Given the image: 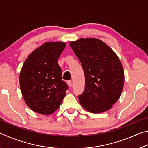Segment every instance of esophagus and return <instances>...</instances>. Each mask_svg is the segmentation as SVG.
I'll return each instance as SVG.
<instances>
[{
    "label": "esophagus",
    "instance_id": "1",
    "mask_svg": "<svg viewBox=\"0 0 148 148\" xmlns=\"http://www.w3.org/2000/svg\"><path fill=\"white\" fill-rule=\"evenodd\" d=\"M67 84H68L69 86L71 87L72 86V81H71V80H69V81H68V82H67Z\"/></svg>",
    "mask_w": 148,
    "mask_h": 148
}]
</instances>
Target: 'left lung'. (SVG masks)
I'll return each instance as SVG.
<instances>
[{"label": "left lung", "instance_id": "left-lung-1", "mask_svg": "<svg viewBox=\"0 0 148 148\" xmlns=\"http://www.w3.org/2000/svg\"><path fill=\"white\" fill-rule=\"evenodd\" d=\"M81 62L85 89L80 104L89 112L102 113L118 101L124 85V71L116 53L97 38H80L70 43Z\"/></svg>", "mask_w": 148, "mask_h": 148}]
</instances>
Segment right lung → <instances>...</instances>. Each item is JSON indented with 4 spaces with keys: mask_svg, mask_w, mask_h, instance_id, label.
I'll return each instance as SVG.
<instances>
[{
    "mask_svg": "<svg viewBox=\"0 0 148 148\" xmlns=\"http://www.w3.org/2000/svg\"><path fill=\"white\" fill-rule=\"evenodd\" d=\"M65 47L64 42H46L25 61L19 75L20 89L32 111L49 115L62 103L68 86L61 79L58 59Z\"/></svg>",
    "mask_w": 148,
    "mask_h": 148,
    "instance_id": "add662e5",
    "label": "right lung"
}]
</instances>
